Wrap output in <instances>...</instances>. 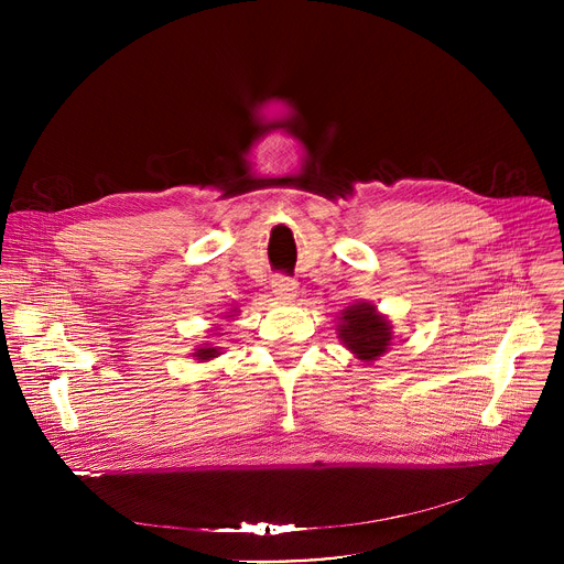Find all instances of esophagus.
<instances>
[{"mask_svg": "<svg viewBox=\"0 0 564 564\" xmlns=\"http://www.w3.org/2000/svg\"><path fill=\"white\" fill-rule=\"evenodd\" d=\"M272 292H274V296L281 299V301H294V296H296V283H294L292 279H288V276H276V279L272 281Z\"/></svg>", "mask_w": 564, "mask_h": 564, "instance_id": "34e87169", "label": "esophagus"}]
</instances>
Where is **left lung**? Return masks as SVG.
I'll list each match as a JSON object with an SVG mask.
<instances>
[{"instance_id":"left-lung-1","label":"left lung","mask_w":564,"mask_h":564,"mask_svg":"<svg viewBox=\"0 0 564 564\" xmlns=\"http://www.w3.org/2000/svg\"><path fill=\"white\" fill-rule=\"evenodd\" d=\"M337 337L364 364H375L392 346V324L370 301H355L341 310Z\"/></svg>"}]
</instances>
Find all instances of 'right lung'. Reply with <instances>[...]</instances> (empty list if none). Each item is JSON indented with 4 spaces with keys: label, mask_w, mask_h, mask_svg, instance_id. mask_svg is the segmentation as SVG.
Instances as JSON below:
<instances>
[{
    "label": "right lung",
    "mask_w": 564,
    "mask_h": 564,
    "mask_svg": "<svg viewBox=\"0 0 564 564\" xmlns=\"http://www.w3.org/2000/svg\"><path fill=\"white\" fill-rule=\"evenodd\" d=\"M223 316H225V321L234 318V316H236V307H231V310H229V312H225ZM218 333H220V328H218L214 335H218ZM220 350H223L220 346H214V344H200L198 348H194L192 357H194V359H198V361H212V359H216L218 355H223Z\"/></svg>",
    "instance_id": "add662e5"
}]
</instances>
